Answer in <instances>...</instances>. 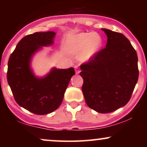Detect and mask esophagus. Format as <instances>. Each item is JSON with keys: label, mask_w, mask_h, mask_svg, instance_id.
<instances>
[{"label": "esophagus", "mask_w": 147, "mask_h": 147, "mask_svg": "<svg viewBox=\"0 0 147 147\" xmlns=\"http://www.w3.org/2000/svg\"><path fill=\"white\" fill-rule=\"evenodd\" d=\"M75 70H76V74H78L80 72V69L78 68V67H77V66H76V67H75Z\"/></svg>", "instance_id": "34e87169"}]
</instances>
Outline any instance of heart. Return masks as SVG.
<instances>
[{"label": "heart", "mask_w": 147, "mask_h": 147, "mask_svg": "<svg viewBox=\"0 0 147 147\" xmlns=\"http://www.w3.org/2000/svg\"><path fill=\"white\" fill-rule=\"evenodd\" d=\"M102 45V39L95 33H80L69 43V51L72 53H80V59L87 61L98 51Z\"/></svg>", "instance_id": "1"}]
</instances>
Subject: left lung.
<instances>
[{
	"mask_svg": "<svg viewBox=\"0 0 147 147\" xmlns=\"http://www.w3.org/2000/svg\"><path fill=\"white\" fill-rule=\"evenodd\" d=\"M107 35L105 48L80 65L86 102L100 113H109L129 101L138 78V57L123 34L102 29Z\"/></svg>",
	"mask_w": 147,
	"mask_h": 147,
	"instance_id": "obj_1",
	"label": "left lung"
}]
</instances>
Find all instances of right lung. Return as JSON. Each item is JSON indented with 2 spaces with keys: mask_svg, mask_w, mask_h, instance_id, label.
Wrapping results in <instances>:
<instances>
[{
  "mask_svg": "<svg viewBox=\"0 0 147 147\" xmlns=\"http://www.w3.org/2000/svg\"><path fill=\"white\" fill-rule=\"evenodd\" d=\"M55 35V32L47 31L25 36L18 43L8 62L7 81L15 101L38 115L49 114L59 108L71 78L76 74L74 67H53L41 78L32 71L33 55L42 47L51 45Z\"/></svg>",
  "mask_w": 147,
  "mask_h": 147,
  "instance_id": "obj_1",
  "label": "right lung"
}]
</instances>
